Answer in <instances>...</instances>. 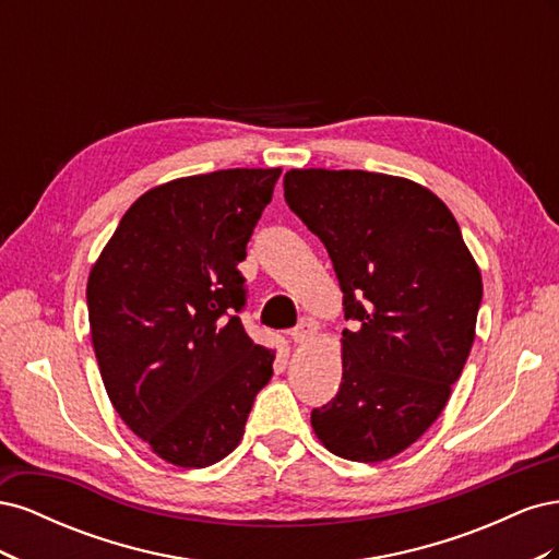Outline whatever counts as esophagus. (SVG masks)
Returning a JSON list of instances; mask_svg holds the SVG:
<instances>
[{"label": "esophagus", "instance_id": "34e87169", "mask_svg": "<svg viewBox=\"0 0 559 559\" xmlns=\"http://www.w3.org/2000/svg\"><path fill=\"white\" fill-rule=\"evenodd\" d=\"M317 331H319V324L314 319H302L300 324L292 331V341L296 343V345H306V343H310L312 337L317 335Z\"/></svg>", "mask_w": 559, "mask_h": 559}]
</instances>
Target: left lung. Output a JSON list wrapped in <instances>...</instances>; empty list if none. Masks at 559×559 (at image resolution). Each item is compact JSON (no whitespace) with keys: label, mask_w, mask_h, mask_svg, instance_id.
<instances>
[{"label":"left lung","mask_w":559,"mask_h":559,"mask_svg":"<svg viewBox=\"0 0 559 559\" xmlns=\"http://www.w3.org/2000/svg\"><path fill=\"white\" fill-rule=\"evenodd\" d=\"M284 198L324 242L343 289V382L312 411L324 448L384 462L443 413L476 337L480 270L445 202L411 179L289 170Z\"/></svg>","instance_id":"obj_1"}]
</instances>
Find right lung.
Segmentation results:
<instances>
[{"mask_svg": "<svg viewBox=\"0 0 559 559\" xmlns=\"http://www.w3.org/2000/svg\"><path fill=\"white\" fill-rule=\"evenodd\" d=\"M280 167L181 177L132 202L88 277L109 401L160 460L205 468L238 448L275 352L247 335L238 265Z\"/></svg>", "mask_w": 559, "mask_h": 559, "instance_id": "add662e5", "label": "right lung"}]
</instances>
